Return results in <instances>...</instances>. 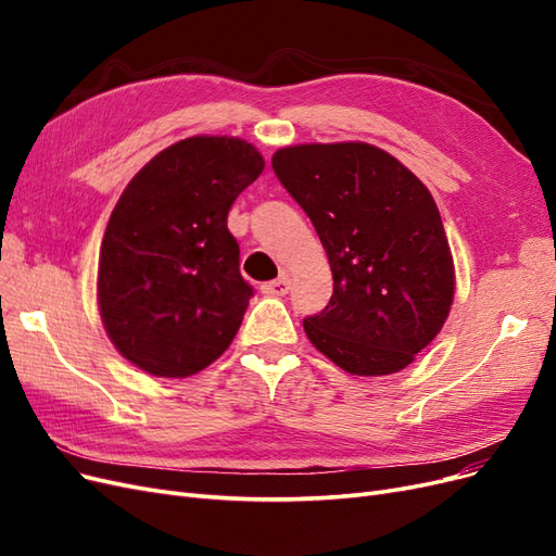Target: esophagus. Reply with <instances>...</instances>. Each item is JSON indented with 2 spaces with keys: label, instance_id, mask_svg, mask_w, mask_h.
<instances>
[{
  "label": "esophagus",
  "instance_id": "34e87169",
  "mask_svg": "<svg viewBox=\"0 0 556 556\" xmlns=\"http://www.w3.org/2000/svg\"><path fill=\"white\" fill-rule=\"evenodd\" d=\"M290 278L288 276H280V278H276V280H271V282H264L262 285V292L264 294H268V296H285L290 292Z\"/></svg>",
  "mask_w": 556,
  "mask_h": 556
}]
</instances>
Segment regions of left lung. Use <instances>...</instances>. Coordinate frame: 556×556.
Masks as SVG:
<instances>
[{"instance_id":"1","label":"left lung","mask_w":556,"mask_h":556,"mask_svg":"<svg viewBox=\"0 0 556 556\" xmlns=\"http://www.w3.org/2000/svg\"><path fill=\"white\" fill-rule=\"evenodd\" d=\"M282 188L323 241L333 294L304 319L311 343L352 376L406 368L445 325L452 252L422 180L368 143L282 148Z\"/></svg>"}]
</instances>
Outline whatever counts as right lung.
I'll use <instances>...</instances> for the list:
<instances>
[{"mask_svg": "<svg viewBox=\"0 0 556 556\" xmlns=\"http://www.w3.org/2000/svg\"><path fill=\"white\" fill-rule=\"evenodd\" d=\"M262 172L255 146L192 137L150 160L117 199L99 252V313L146 374L192 376L237 336L255 290L227 215Z\"/></svg>", "mask_w": 556, "mask_h": 556, "instance_id": "add662e5", "label": "right lung"}]
</instances>
